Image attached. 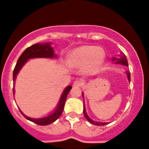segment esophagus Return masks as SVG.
I'll list each match as a JSON object with an SVG mask.
<instances>
[{
	"instance_id": "obj_1",
	"label": "esophagus",
	"mask_w": 149,
	"mask_h": 149,
	"mask_svg": "<svg viewBox=\"0 0 149 149\" xmlns=\"http://www.w3.org/2000/svg\"><path fill=\"white\" fill-rule=\"evenodd\" d=\"M81 84H82V83H81V81H79V80L75 81L74 83H73V86L79 87V86H81Z\"/></svg>"
}]
</instances>
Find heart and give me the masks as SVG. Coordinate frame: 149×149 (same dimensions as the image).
Here are the masks:
<instances>
[{"label":"heart","mask_w":149,"mask_h":149,"mask_svg":"<svg viewBox=\"0 0 149 149\" xmlns=\"http://www.w3.org/2000/svg\"><path fill=\"white\" fill-rule=\"evenodd\" d=\"M105 52L102 47L84 45L72 49L67 55L66 62L70 67L94 71L103 64Z\"/></svg>","instance_id":"1"}]
</instances>
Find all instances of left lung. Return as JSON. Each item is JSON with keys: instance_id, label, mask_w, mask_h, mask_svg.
Wrapping results in <instances>:
<instances>
[{"instance_id": "1", "label": "left lung", "mask_w": 149, "mask_h": 149, "mask_svg": "<svg viewBox=\"0 0 149 149\" xmlns=\"http://www.w3.org/2000/svg\"><path fill=\"white\" fill-rule=\"evenodd\" d=\"M112 62H115V64H120V65H123L125 66H128V63H127V60L126 58L125 55L121 52V55H119V58H112ZM125 74L127 76V79H128V81H130V73L128 70L125 72ZM82 96H83V99H84V93H82ZM84 115L85 116V118H86V120L89 122L91 124L94 125H105L108 124L109 123H103V122H97V121H94L93 120H91L89 117L88 116L86 113V107L85 104H84Z\"/></svg>"}]
</instances>
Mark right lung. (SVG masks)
<instances>
[{"label":"right lung","instance_id":"right-lung-1","mask_svg":"<svg viewBox=\"0 0 149 149\" xmlns=\"http://www.w3.org/2000/svg\"><path fill=\"white\" fill-rule=\"evenodd\" d=\"M51 44H52V42H45L42 43V44L37 43V44L33 45L25 49L24 52L21 55V56L18 59L17 63H16L14 70H13V86L15 85V81H16L18 73H19L22 67L26 64V63L29 59H33V58H52H52H57L58 56L55 53V50H54L53 47H52V46H51ZM71 88V86H68L67 87H65V88L63 90L62 94H61V97H60V100L55 109L47 116L40 118H31L24 114L20 109H19V110L26 119L33 122L36 124H38L40 125H47L51 124V123L57 120L62 114L64 109L66 98H67L68 94L69 91H70ZM13 94H15L14 87L13 88Z\"/></svg>","mask_w":149,"mask_h":149}]
</instances>
